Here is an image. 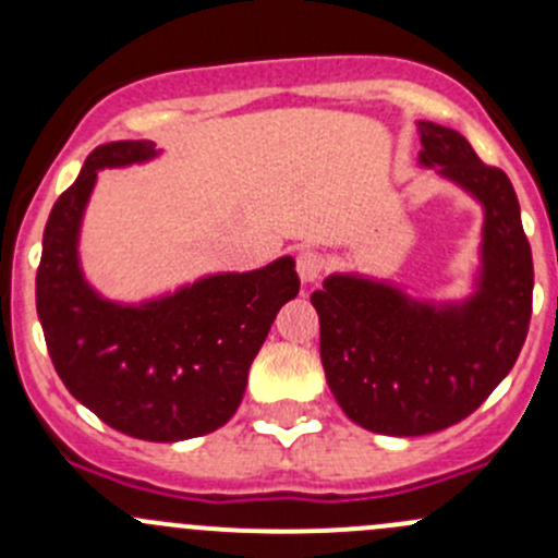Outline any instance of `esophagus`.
<instances>
[{"label": "esophagus", "instance_id": "1", "mask_svg": "<svg viewBox=\"0 0 558 558\" xmlns=\"http://www.w3.org/2000/svg\"><path fill=\"white\" fill-rule=\"evenodd\" d=\"M326 267H329V258L324 253L311 251V247L300 251V256H296V272H300L302 283H315Z\"/></svg>", "mask_w": 558, "mask_h": 558}]
</instances>
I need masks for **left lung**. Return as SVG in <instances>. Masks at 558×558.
<instances>
[{"instance_id": "obj_1", "label": "left lung", "mask_w": 558, "mask_h": 558, "mask_svg": "<svg viewBox=\"0 0 558 558\" xmlns=\"http://www.w3.org/2000/svg\"><path fill=\"white\" fill-rule=\"evenodd\" d=\"M424 167L483 205L481 269L461 302H421L386 280L335 272L311 302L320 364L353 424L391 437L448 429L513 369L532 318V247L513 183L453 129L418 121Z\"/></svg>"}]
</instances>
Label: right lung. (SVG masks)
I'll return each instance as SVG.
<instances>
[{"label": "right lung", "mask_w": 558, "mask_h": 558, "mask_svg": "<svg viewBox=\"0 0 558 558\" xmlns=\"http://www.w3.org/2000/svg\"><path fill=\"white\" fill-rule=\"evenodd\" d=\"M159 156L150 140L92 150L56 199L37 267V315L66 391L112 429L150 442L210 435L243 402L275 315L300 294L294 258L218 272L159 300L121 305L92 289L77 240L97 174Z\"/></svg>", "instance_id": "right-lung-1"}]
</instances>
